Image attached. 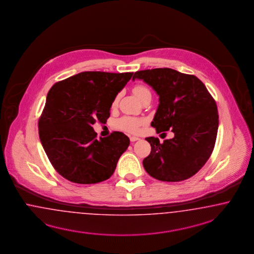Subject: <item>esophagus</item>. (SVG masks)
<instances>
[{"instance_id":"1","label":"esophagus","mask_w":254,"mask_h":254,"mask_svg":"<svg viewBox=\"0 0 254 254\" xmlns=\"http://www.w3.org/2000/svg\"><path fill=\"white\" fill-rule=\"evenodd\" d=\"M129 139H130V141H131V142H136V141H138V140H139V138H138V137H136V136H130V137H129Z\"/></svg>"}]
</instances>
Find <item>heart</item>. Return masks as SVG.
<instances>
[{"instance_id":"1","label":"heart","mask_w":254,"mask_h":254,"mask_svg":"<svg viewBox=\"0 0 254 254\" xmlns=\"http://www.w3.org/2000/svg\"><path fill=\"white\" fill-rule=\"evenodd\" d=\"M133 93L135 94V96L142 101V98H144L146 95L151 94L150 91L148 90V88H146L145 86L138 84L135 85L133 87ZM119 100V95L115 96V98L112 101V107H115ZM144 125V120L141 118H136V117H132V116H123L120 119H118L115 122V126L117 128L124 130V131L130 132V133H136V132L140 130V127Z\"/></svg>"}]
</instances>
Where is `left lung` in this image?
Segmentation results:
<instances>
[{"instance_id": "obj_1", "label": "left lung", "mask_w": 254, "mask_h": 254, "mask_svg": "<svg viewBox=\"0 0 254 254\" xmlns=\"http://www.w3.org/2000/svg\"><path fill=\"white\" fill-rule=\"evenodd\" d=\"M149 84L160 96L151 126L157 133L171 129L173 139L145 140L151 152L143 159L145 171L168 183L185 181L198 172L213 153L218 129L216 103L201 80L170 68L136 71L132 77Z\"/></svg>"}]
</instances>
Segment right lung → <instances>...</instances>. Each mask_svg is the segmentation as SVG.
<instances>
[{
	"label": "right lung",
	"mask_w": 254,
	"mask_h": 254,
	"mask_svg": "<svg viewBox=\"0 0 254 254\" xmlns=\"http://www.w3.org/2000/svg\"><path fill=\"white\" fill-rule=\"evenodd\" d=\"M133 72L83 71L57 82L39 119V135L57 172L71 183L93 184L112 177L129 145L123 132L96 139L91 125L106 123L112 101Z\"/></svg>",
	"instance_id": "obj_1"
}]
</instances>
